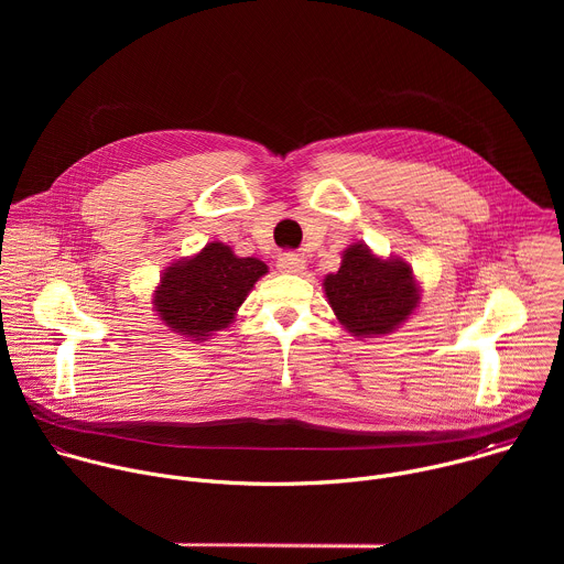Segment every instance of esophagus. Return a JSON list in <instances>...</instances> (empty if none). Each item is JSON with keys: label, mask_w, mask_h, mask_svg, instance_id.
Masks as SVG:
<instances>
[{"label": "esophagus", "mask_w": 564, "mask_h": 564, "mask_svg": "<svg viewBox=\"0 0 564 564\" xmlns=\"http://www.w3.org/2000/svg\"><path fill=\"white\" fill-rule=\"evenodd\" d=\"M276 268L285 274H303L305 270V259L301 254H294V252H285L279 257L276 261Z\"/></svg>", "instance_id": "esophagus-1"}]
</instances>
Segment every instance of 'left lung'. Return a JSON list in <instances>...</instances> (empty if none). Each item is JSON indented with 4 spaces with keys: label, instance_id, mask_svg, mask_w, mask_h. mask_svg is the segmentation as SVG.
Returning <instances> with one entry per match:
<instances>
[{
    "label": "left lung",
    "instance_id": "8db88e82",
    "mask_svg": "<svg viewBox=\"0 0 564 564\" xmlns=\"http://www.w3.org/2000/svg\"><path fill=\"white\" fill-rule=\"evenodd\" d=\"M339 324L355 337L390 335L417 310L420 285L401 259H379L364 243L350 246L341 268L324 279Z\"/></svg>",
    "mask_w": 564,
    "mask_h": 564
}]
</instances>
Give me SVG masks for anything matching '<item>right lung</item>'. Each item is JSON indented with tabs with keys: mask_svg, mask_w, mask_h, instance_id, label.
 <instances>
[{
	"mask_svg": "<svg viewBox=\"0 0 564 564\" xmlns=\"http://www.w3.org/2000/svg\"><path fill=\"white\" fill-rule=\"evenodd\" d=\"M268 265L240 259L229 246L207 243L196 257L172 263L153 290V307L163 324L192 341H207L227 328Z\"/></svg>",
	"mask_w": 564,
	"mask_h": 564,
	"instance_id": "1",
	"label": "right lung"
}]
</instances>
